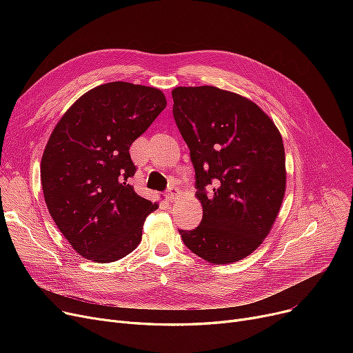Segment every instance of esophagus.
<instances>
[{
    "instance_id": "1",
    "label": "esophagus",
    "mask_w": 353,
    "mask_h": 353,
    "mask_svg": "<svg viewBox=\"0 0 353 353\" xmlns=\"http://www.w3.org/2000/svg\"><path fill=\"white\" fill-rule=\"evenodd\" d=\"M180 194H181V192L176 186H170L169 189H167V192H165V197H167V200H170V201L177 200L180 197Z\"/></svg>"
}]
</instances>
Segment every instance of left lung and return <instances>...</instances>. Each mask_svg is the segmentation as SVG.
Here are the masks:
<instances>
[{
    "instance_id": "1",
    "label": "left lung",
    "mask_w": 353,
    "mask_h": 353,
    "mask_svg": "<svg viewBox=\"0 0 353 353\" xmlns=\"http://www.w3.org/2000/svg\"><path fill=\"white\" fill-rule=\"evenodd\" d=\"M173 116L196 174L203 219L179 230L184 245L210 263L253 253L269 234L286 189L279 130L253 101L213 85L176 87Z\"/></svg>"
}]
</instances>
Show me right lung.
Instances as JSON below:
<instances>
[{
	"mask_svg": "<svg viewBox=\"0 0 353 353\" xmlns=\"http://www.w3.org/2000/svg\"><path fill=\"white\" fill-rule=\"evenodd\" d=\"M159 88L114 81L87 91L54 127L41 159L48 212L72 249L116 262L140 243L159 206L130 184V145L165 108Z\"/></svg>",
	"mask_w": 353,
	"mask_h": 353,
	"instance_id": "obj_1",
	"label": "right lung"
}]
</instances>
